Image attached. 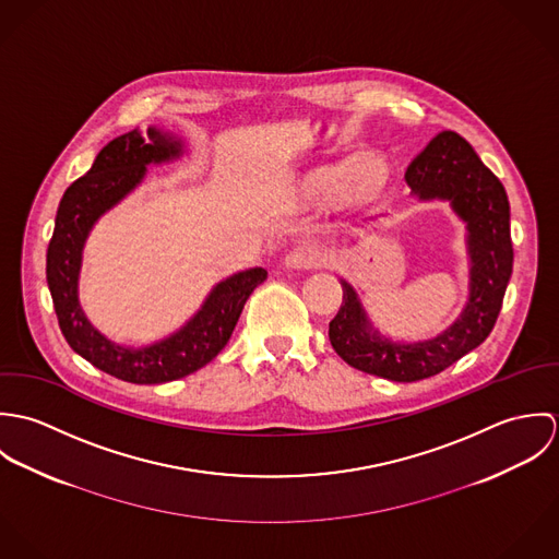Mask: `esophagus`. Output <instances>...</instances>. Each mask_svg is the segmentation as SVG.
Wrapping results in <instances>:
<instances>
[{"label":"esophagus","instance_id":"1","mask_svg":"<svg viewBox=\"0 0 559 559\" xmlns=\"http://www.w3.org/2000/svg\"><path fill=\"white\" fill-rule=\"evenodd\" d=\"M284 262L290 269H319L320 264H322V255H320L317 247H312L308 242H301V245L293 247L286 253Z\"/></svg>","mask_w":559,"mask_h":559}]
</instances>
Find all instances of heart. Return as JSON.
Masks as SVG:
<instances>
[{"mask_svg": "<svg viewBox=\"0 0 559 559\" xmlns=\"http://www.w3.org/2000/svg\"><path fill=\"white\" fill-rule=\"evenodd\" d=\"M392 182V167L379 153H357L350 159L329 160L312 167L301 180L310 200H331L344 206H370L383 198Z\"/></svg>", "mask_w": 559, "mask_h": 559, "instance_id": "b5f03b06", "label": "heart"}]
</instances>
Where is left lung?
Returning a JSON list of instances; mask_svg holds the SVG:
<instances>
[{"label": "left lung", "mask_w": 559, "mask_h": 559, "mask_svg": "<svg viewBox=\"0 0 559 559\" xmlns=\"http://www.w3.org/2000/svg\"><path fill=\"white\" fill-rule=\"evenodd\" d=\"M424 200H450L469 226L472 297L445 333L419 344H392L370 333L353 288L342 282V306L329 322L333 350L353 368L381 379L413 383L435 377L479 346L492 331L512 275L510 204L499 178L479 160L467 140L443 131L404 174Z\"/></svg>", "instance_id": "left-lung-1"}]
</instances>
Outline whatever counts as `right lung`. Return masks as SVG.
Instances as JSON below:
<instances>
[{
	"label": "right lung",
	"instance_id": "obj_1",
	"mask_svg": "<svg viewBox=\"0 0 559 559\" xmlns=\"http://www.w3.org/2000/svg\"><path fill=\"white\" fill-rule=\"evenodd\" d=\"M148 138L151 144L131 131L96 155L90 171L64 191L47 249V284L69 346L94 368L138 385L176 381L204 368L228 344L245 301L266 280L264 269H249L222 282L185 329L140 350L109 342L85 320L78 301V275L81 247L92 224L142 180L146 163L180 153L178 142L157 131H148Z\"/></svg>",
	"mask_w": 559,
	"mask_h": 559
}]
</instances>
